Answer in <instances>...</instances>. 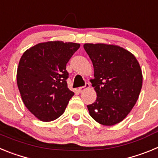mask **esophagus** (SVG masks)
<instances>
[{
  "instance_id": "34e87169",
  "label": "esophagus",
  "mask_w": 158,
  "mask_h": 158,
  "mask_svg": "<svg viewBox=\"0 0 158 158\" xmlns=\"http://www.w3.org/2000/svg\"><path fill=\"white\" fill-rule=\"evenodd\" d=\"M89 87H90V85H89V83H86L85 85L83 86V87H80L79 89H78V91L80 92V93H81V92H84L85 89H89Z\"/></svg>"
}]
</instances>
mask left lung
Segmentation results:
<instances>
[{"instance_id": "8db88e82", "label": "left lung", "mask_w": 158, "mask_h": 158, "mask_svg": "<svg viewBox=\"0 0 158 158\" xmlns=\"http://www.w3.org/2000/svg\"><path fill=\"white\" fill-rule=\"evenodd\" d=\"M94 68L92 86L96 100L88 105L89 115L99 123L113 126L127 116L139 99L142 69L132 53L117 45L85 43Z\"/></svg>"}]
</instances>
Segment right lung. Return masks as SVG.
Masks as SVG:
<instances>
[{"mask_svg":"<svg viewBox=\"0 0 158 158\" xmlns=\"http://www.w3.org/2000/svg\"><path fill=\"white\" fill-rule=\"evenodd\" d=\"M79 47V43L69 42H44L27 49L20 58L18 89L24 105L40 120L61 116L74 95L67 86L66 64Z\"/></svg>","mask_w":158,"mask_h":158,"instance_id":"obj_1","label":"right lung"}]
</instances>
